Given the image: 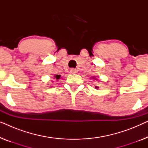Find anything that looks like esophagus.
Segmentation results:
<instances>
[{
  "label": "esophagus",
  "instance_id": "obj_1",
  "mask_svg": "<svg viewBox=\"0 0 148 148\" xmlns=\"http://www.w3.org/2000/svg\"><path fill=\"white\" fill-rule=\"evenodd\" d=\"M70 72L71 73H77V70L75 69H71Z\"/></svg>",
  "mask_w": 148,
  "mask_h": 148
}]
</instances>
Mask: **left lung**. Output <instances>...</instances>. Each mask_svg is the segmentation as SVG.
Segmentation results:
<instances>
[{
    "mask_svg": "<svg viewBox=\"0 0 148 148\" xmlns=\"http://www.w3.org/2000/svg\"><path fill=\"white\" fill-rule=\"evenodd\" d=\"M96 88H98V87H97V86H96Z\"/></svg>",
    "mask_w": 148,
    "mask_h": 148,
    "instance_id": "1",
    "label": "left lung"
}]
</instances>
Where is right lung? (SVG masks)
Segmentation results:
<instances>
[{"mask_svg": "<svg viewBox=\"0 0 148 148\" xmlns=\"http://www.w3.org/2000/svg\"><path fill=\"white\" fill-rule=\"evenodd\" d=\"M54 77H55L56 79H59L60 77V75H56L54 76Z\"/></svg>", "mask_w": 148, "mask_h": 148, "instance_id": "add662e5", "label": "right lung"}]
</instances>
